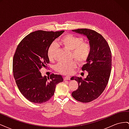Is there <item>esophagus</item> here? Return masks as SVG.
Masks as SVG:
<instances>
[{
    "mask_svg": "<svg viewBox=\"0 0 129 129\" xmlns=\"http://www.w3.org/2000/svg\"><path fill=\"white\" fill-rule=\"evenodd\" d=\"M70 79H71V77H70L69 76L64 77V80H69Z\"/></svg>",
    "mask_w": 129,
    "mask_h": 129,
    "instance_id": "obj_1",
    "label": "esophagus"
}]
</instances>
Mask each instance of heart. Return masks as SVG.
Returning a JSON list of instances; mask_svg holds the SVG:
<instances>
[{"mask_svg":"<svg viewBox=\"0 0 129 129\" xmlns=\"http://www.w3.org/2000/svg\"><path fill=\"white\" fill-rule=\"evenodd\" d=\"M83 39L74 36L72 34H67L61 38L60 43L65 48L71 50L73 57L78 63H83L86 61L90 52V47L87 42H83ZM57 49V46L55 43L50 45L47 50V56L50 61L54 60ZM76 67L74 60L69 62H59L54 67L56 71L63 74H71Z\"/></svg>","mask_w":129,"mask_h":129,"instance_id":"1","label":"heart"}]
</instances>
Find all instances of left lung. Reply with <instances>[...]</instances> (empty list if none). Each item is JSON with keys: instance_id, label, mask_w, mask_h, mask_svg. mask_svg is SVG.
<instances>
[{"instance_id": "8db88e82", "label": "left lung", "mask_w": 129, "mask_h": 129, "mask_svg": "<svg viewBox=\"0 0 129 129\" xmlns=\"http://www.w3.org/2000/svg\"><path fill=\"white\" fill-rule=\"evenodd\" d=\"M72 31L87 38L90 52L82 67V71L88 72L87 77H71V80H75L79 83V88L72 95L80 102H90L98 98L108 84L111 68V50L105 39L95 31L87 28Z\"/></svg>"}]
</instances>
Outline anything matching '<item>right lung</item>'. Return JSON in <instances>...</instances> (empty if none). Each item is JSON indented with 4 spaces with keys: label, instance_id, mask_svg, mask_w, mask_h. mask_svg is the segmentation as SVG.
<instances>
[{
    "label": "right lung",
    "instance_id": "add662e5",
    "mask_svg": "<svg viewBox=\"0 0 129 129\" xmlns=\"http://www.w3.org/2000/svg\"><path fill=\"white\" fill-rule=\"evenodd\" d=\"M64 32L35 31L23 39L17 47L13 60V76L20 92L31 102H47L54 95L56 85L63 81L61 75L42 76L40 69L49 62V47Z\"/></svg>",
    "mask_w": 129,
    "mask_h": 129
}]
</instances>
